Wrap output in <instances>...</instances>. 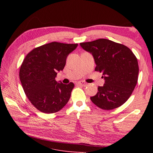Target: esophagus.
<instances>
[{"mask_svg":"<svg viewBox=\"0 0 153 153\" xmlns=\"http://www.w3.org/2000/svg\"><path fill=\"white\" fill-rule=\"evenodd\" d=\"M77 84L79 85H81V86H83V87H85V86H87V84L85 82H83V81H81V82H79L77 83Z\"/></svg>","mask_w":153,"mask_h":153,"instance_id":"34e87169","label":"esophagus"}]
</instances>
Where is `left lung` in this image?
<instances>
[{
	"mask_svg": "<svg viewBox=\"0 0 153 153\" xmlns=\"http://www.w3.org/2000/svg\"><path fill=\"white\" fill-rule=\"evenodd\" d=\"M91 53L96 64L95 71L102 72L105 80L98 92L91 97L92 102L103 110L119 107L130 98L137 84L139 67L137 58L127 46L100 38L81 43Z\"/></svg>",
	"mask_w": 153,
	"mask_h": 153,
	"instance_id": "left-lung-1",
	"label": "left lung"
}]
</instances>
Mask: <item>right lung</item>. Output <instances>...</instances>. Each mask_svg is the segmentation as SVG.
I'll list each match as a JSON object with an SVG mask.
<instances>
[{
	"label": "right lung",
	"mask_w": 153,
	"mask_h": 153,
	"mask_svg": "<svg viewBox=\"0 0 153 153\" xmlns=\"http://www.w3.org/2000/svg\"><path fill=\"white\" fill-rule=\"evenodd\" d=\"M77 45L54 42L34 48L24 58L20 79L27 98L39 111L53 114L68 102L74 83L64 84L57 82L55 78Z\"/></svg>",
	"instance_id": "obj_1"
}]
</instances>
